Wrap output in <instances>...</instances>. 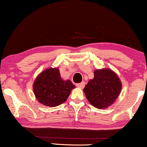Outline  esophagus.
I'll list each match as a JSON object with an SVG mask.
<instances>
[{
    "label": "esophagus",
    "instance_id": "1",
    "mask_svg": "<svg viewBox=\"0 0 147 147\" xmlns=\"http://www.w3.org/2000/svg\"><path fill=\"white\" fill-rule=\"evenodd\" d=\"M76 86H77L78 88H81V89H83V88H84V86H85V82H81V83L78 84L77 85H76Z\"/></svg>",
    "mask_w": 147,
    "mask_h": 147
}]
</instances>
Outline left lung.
<instances>
[{
	"instance_id": "1",
	"label": "left lung",
	"mask_w": 147,
	"mask_h": 147,
	"mask_svg": "<svg viewBox=\"0 0 147 147\" xmlns=\"http://www.w3.org/2000/svg\"><path fill=\"white\" fill-rule=\"evenodd\" d=\"M94 73V78L89 80L84 92L92 106L98 109H106L119 96L121 81L117 74L108 68L96 69Z\"/></svg>"
}]
</instances>
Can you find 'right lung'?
<instances>
[{"label": "right lung", "instance_id": "add662e5", "mask_svg": "<svg viewBox=\"0 0 147 147\" xmlns=\"http://www.w3.org/2000/svg\"><path fill=\"white\" fill-rule=\"evenodd\" d=\"M76 88L70 80L61 78L58 68H47L37 76L33 85L36 99L45 106L55 107L66 101Z\"/></svg>", "mask_w": 147, "mask_h": 147}]
</instances>
